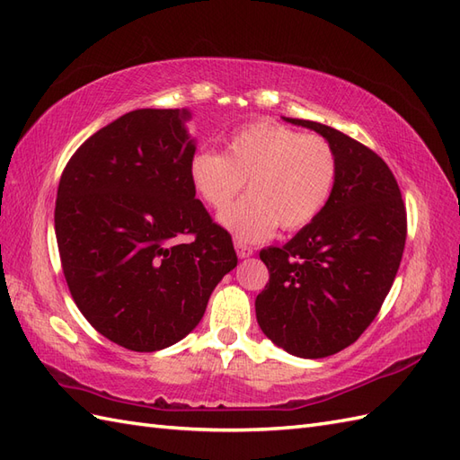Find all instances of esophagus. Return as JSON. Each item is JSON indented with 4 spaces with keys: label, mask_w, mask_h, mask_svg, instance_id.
I'll return each instance as SVG.
<instances>
[{
    "label": "esophagus",
    "mask_w": 460,
    "mask_h": 460,
    "mask_svg": "<svg viewBox=\"0 0 460 460\" xmlns=\"http://www.w3.org/2000/svg\"><path fill=\"white\" fill-rule=\"evenodd\" d=\"M234 251H237L239 258L252 256V249H251V246H246L243 241H234Z\"/></svg>",
    "instance_id": "34e87169"
}]
</instances>
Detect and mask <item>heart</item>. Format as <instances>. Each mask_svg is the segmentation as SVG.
Instances as JSON below:
<instances>
[{"label":"heart","mask_w":460,"mask_h":460,"mask_svg":"<svg viewBox=\"0 0 460 460\" xmlns=\"http://www.w3.org/2000/svg\"><path fill=\"white\" fill-rule=\"evenodd\" d=\"M196 194L214 208H227L246 181V196L223 211L219 223L244 243L268 239L279 226L301 229L321 214L332 196L338 157L321 136H305L276 122L239 128L226 153L198 151L190 161Z\"/></svg>","instance_id":"obj_1"}]
</instances>
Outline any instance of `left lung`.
<instances>
[{"instance_id": "1", "label": "left lung", "mask_w": 460, "mask_h": 460, "mask_svg": "<svg viewBox=\"0 0 460 460\" xmlns=\"http://www.w3.org/2000/svg\"><path fill=\"white\" fill-rule=\"evenodd\" d=\"M336 151L331 199L284 246L261 251L270 281L256 321L291 356H332L363 334L391 291L406 243V208L394 174L375 151L338 129L299 118Z\"/></svg>"}]
</instances>
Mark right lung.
<instances>
[{"label": "right lung", "mask_w": 460, "mask_h": 460, "mask_svg": "<svg viewBox=\"0 0 460 460\" xmlns=\"http://www.w3.org/2000/svg\"><path fill=\"white\" fill-rule=\"evenodd\" d=\"M186 109H139L101 128L62 172L54 211L69 293L89 324L132 351L190 334L237 266L231 234L196 199ZM192 234L190 243H179Z\"/></svg>", "instance_id": "1"}]
</instances>
